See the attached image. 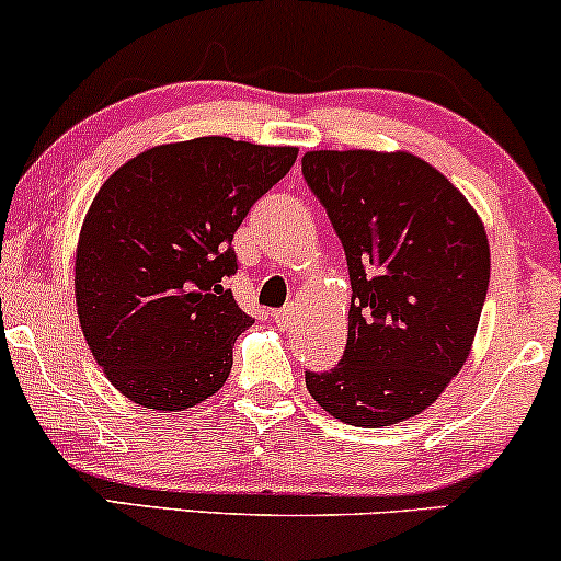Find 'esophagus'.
Masks as SVG:
<instances>
[{"mask_svg":"<svg viewBox=\"0 0 561 561\" xmlns=\"http://www.w3.org/2000/svg\"><path fill=\"white\" fill-rule=\"evenodd\" d=\"M273 322L278 324L280 330H286L288 324L294 322V312H291V309H278V312H273Z\"/></svg>","mask_w":561,"mask_h":561,"instance_id":"obj_1","label":"esophagus"}]
</instances>
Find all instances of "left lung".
<instances>
[{
  "label": "left lung",
  "instance_id": "1",
  "mask_svg": "<svg viewBox=\"0 0 561 561\" xmlns=\"http://www.w3.org/2000/svg\"><path fill=\"white\" fill-rule=\"evenodd\" d=\"M301 171L354 291L343 358L307 371L309 396L351 426L419 416L471 354L492 267L481 218L411 153L309 150Z\"/></svg>",
  "mask_w": 561,
  "mask_h": 561
}]
</instances>
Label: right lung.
I'll use <instances>...</instances> for the list:
<instances>
[{"instance_id": "obj_1", "label": "right lung", "mask_w": 561, "mask_h": 561, "mask_svg": "<svg viewBox=\"0 0 561 561\" xmlns=\"http://www.w3.org/2000/svg\"><path fill=\"white\" fill-rule=\"evenodd\" d=\"M296 156L197 137L145 150L103 182L82 220L75 299L90 354L124 398L165 413L224 387L254 322L226 288L233 233Z\"/></svg>"}]
</instances>
